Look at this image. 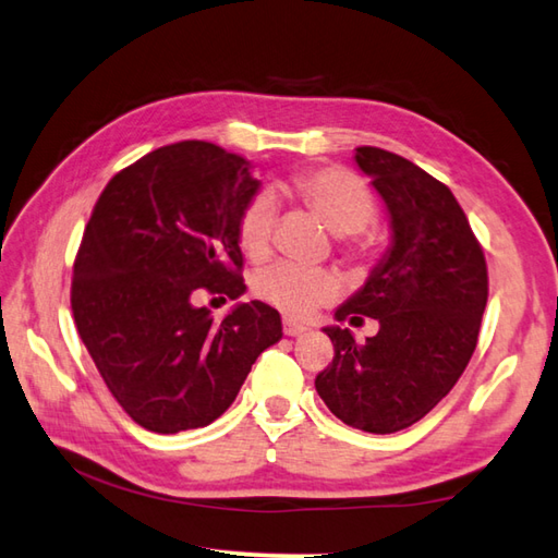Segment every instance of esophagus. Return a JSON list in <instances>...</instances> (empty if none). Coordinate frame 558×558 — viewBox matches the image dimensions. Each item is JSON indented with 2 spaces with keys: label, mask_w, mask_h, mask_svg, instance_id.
Listing matches in <instances>:
<instances>
[{
  "label": "esophagus",
  "mask_w": 558,
  "mask_h": 558,
  "mask_svg": "<svg viewBox=\"0 0 558 558\" xmlns=\"http://www.w3.org/2000/svg\"><path fill=\"white\" fill-rule=\"evenodd\" d=\"M282 330H286V336L298 338V336L306 333V326L298 324V322H294V318H282Z\"/></svg>",
  "instance_id": "esophagus-1"
}]
</instances>
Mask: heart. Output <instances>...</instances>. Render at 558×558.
Returning a JSON list of instances; mask_svg holds the SVG:
<instances>
[{"label":"heart","instance_id":"1","mask_svg":"<svg viewBox=\"0 0 558 558\" xmlns=\"http://www.w3.org/2000/svg\"><path fill=\"white\" fill-rule=\"evenodd\" d=\"M292 192L330 232L338 234L342 254L350 258L372 254L374 240L366 232V225L374 218L376 204L369 186L357 174L336 165L310 168L292 177ZM272 225H276V198L268 192H258L246 201L236 220V242L252 260L268 258ZM338 278L330 270L298 266L290 260H278L264 268L254 280V292L260 300L298 318L328 304L338 294Z\"/></svg>","mask_w":558,"mask_h":558}]
</instances>
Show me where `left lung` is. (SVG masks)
Wrapping results in <instances>:
<instances>
[{"mask_svg": "<svg viewBox=\"0 0 558 558\" xmlns=\"http://www.w3.org/2000/svg\"><path fill=\"white\" fill-rule=\"evenodd\" d=\"M393 228V244L338 322L372 316L378 333L357 342L348 328H324L333 362L316 390L338 420L369 434L420 422L448 396L477 348L489 298L487 260L450 189L396 153L360 146Z\"/></svg>", "mask_w": 558, "mask_h": 558, "instance_id": "obj_1", "label": "left lung"}]
</instances>
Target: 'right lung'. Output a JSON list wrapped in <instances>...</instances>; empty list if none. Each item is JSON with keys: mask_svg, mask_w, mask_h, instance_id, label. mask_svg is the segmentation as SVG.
Masks as SVG:
<instances>
[{"mask_svg": "<svg viewBox=\"0 0 558 558\" xmlns=\"http://www.w3.org/2000/svg\"><path fill=\"white\" fill-rule=\"evenodd\" d=\"M256 192L246 158L180 141L117 172L93 206L71 312L105 386L148 432L218 420L282 338L264 302L236 304L222 322L196 306L198 292L236 300L246 290L236 220Z\"/></svg>", "mask_w": 558, "mask_h": 558, "instance_id": "add662e5", "label": "right lung"}]
</instances>
